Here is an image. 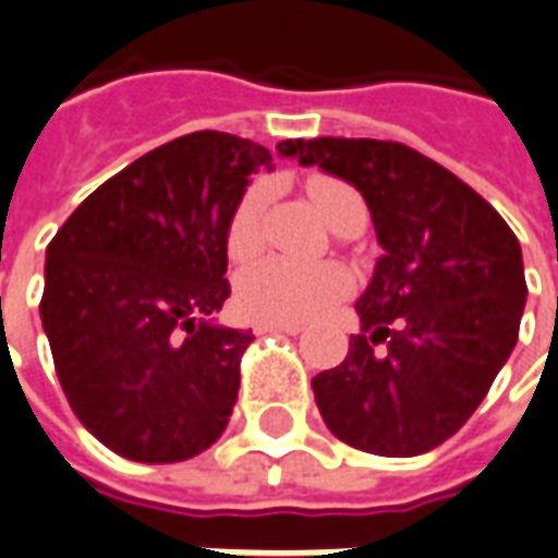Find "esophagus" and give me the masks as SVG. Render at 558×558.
Segmentation results:
<instances>
[{"instance_id": "1", "label": "esophagus", "mask_w": 558, "mask_h": 558, "mask_svg": "<svg viewBox=\"0 0 558 558\" xmlns=\"http://www.w3.org/2000/svg\"><path fill=\"white\" fill-rule=\"evenodd\" d=\"M257 333H270V330H282V333H301L303 325L298 322H255Z\"/></svg>"}]
</instances>
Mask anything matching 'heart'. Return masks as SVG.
<instances>
[{"label": "heart", "instance_id": "obj_1", "mask_svg": "<svg viewBox=\"0 0 558 558\" xmlns=\"http://www.w3.org/2000/svg\"><path fill=\"white\" fill-rule=\"evenodd\" d=\"M306 194L318 215L337 233L352 221H367V209L359 191L337 179H325V175L310 179ZM260 215H264V194L252 187L242 194L230 215L228 255L233 260H248L260 248ZM349 288L352 279L333 264H298L288 257H264L240 272L236 301L242 313L260 322H310L337 301H343Z\"/></svg>", "mask_w": 558, "mask_h": 558}]
</instances>
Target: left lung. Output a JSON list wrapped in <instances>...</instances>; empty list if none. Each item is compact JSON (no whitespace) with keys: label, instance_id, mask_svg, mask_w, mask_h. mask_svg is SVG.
Listing matches in <instances>:
<instances>
[{"label":"left lung","instance_id":"8db88e82","mask_svg":"<svg viewBox=\"0 0 558 558\" xmlns=\"http://www.w3.org/2000/svg\"><path fill=\"white\" fill-rule=\"evenodd\" d=\"M279 151L355 184L383 245L355 303L361 333L313 379L325 425L374 456L440 447L517 345L529 294L520 240L471 184L401 142L322 136Z\"/></svg>","mask_w":558,"mask_h":558}]
</instances>
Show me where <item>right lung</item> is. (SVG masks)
<instances>
[{
  "label": "right lung",
  "mask_w": 558,
  "mask_h": 558,
  "mask_svg": "<svg viewBox=\"0 0 558 558\" xmlns=\"http://www.w3.org/2000/svg\"><path fill=\"white\" fill-rule=\"evenodd\" d=\"M264 145L187 133L102 182L45 255L38 303L69 407L130 462L194 459L228 428L252 330L230 298L228 225Z\"/></svg>",
  "instance_id": "1"
}]
</instances>
